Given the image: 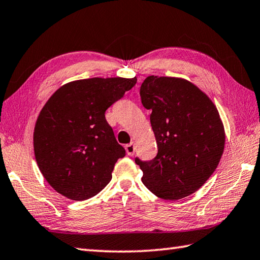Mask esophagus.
Wrapping results in <instances>:
<instances>
[{
    "label": "esophagus",
    "instance_id": "esophagus-1",
    "mask_svg": "<svg viewBox=\"0 0 260 260\" xmlns=\"http://www.w3.org/2000/svg\"><path fill=\"white\" fill-rule=\"evenodd\" d=\"M125 151H126V153H128V156H134L135 155V152H136V147H135V145L132 144H129V145H126L125 146Z\"/></svg>",
    "mask_w": 260,
    "mask_h": 260
}]
</instances>
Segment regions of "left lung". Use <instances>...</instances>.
<instances>
[{
	"label": "left lung",
	"mask_w": 260,
	"mask_h": 260,
	"mask_svg": "<svg viewBox=\"0 0 260 260\" xmlns=\"http://www.w3.org/2000/svg\"><path fill=\"white\" fill-rule=\"evenodd\" d=\"M140 96L151 110L158 147L152 160L136 158L141 181L160 199L186 198L203 186L223 153L225 131L219 111L202 89L181 77L148 76Z\"/></svg>",
	"instance_id": "8db88e82"
}]
</instances>
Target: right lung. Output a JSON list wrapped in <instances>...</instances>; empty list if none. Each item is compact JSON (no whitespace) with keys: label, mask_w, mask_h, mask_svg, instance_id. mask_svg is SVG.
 Returning <instances> with one entry per match:
<instances>
[{"label":"right lung","mask_w":260,"mask_h":260,"mask_svg":"<svg viewBox=\"0 0 260 260\" xmlns=\"http://www.w3.org/2000/svg\"><path fill=\"white\" fill-rule=\"evenodd\" d=\"M137 77H93L63 84L36 121L34 150L50 186L67 199L83 201L101 192L125 156L105 111L136 85Z\"/></svg>","instance_id":"right-lung-1"}]
</instances>
